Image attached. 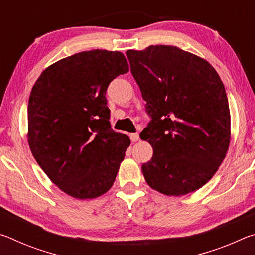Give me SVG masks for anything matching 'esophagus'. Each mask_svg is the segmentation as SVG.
<instances>
[{
	"instance_id": "34e87169",
	"label": "esophagus",
	"mask_w": 255,
	"mask_h": 255,
	"mask_svg": "<svg viewBox=\"0 0 255 255\" xmlns=\"http://www.w3.org/2000/svg\"><path fill=\"white\" fill-rule=\"evenodd\" d=\"M130 139H131V141H137L138 139H139V135H138L137 132L130 133Z\"/></svg>"
}]
</instances>
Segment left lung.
I'll use <instances>...</instances> for the list:
<instances>
[{
	"label": "left lung",
	"instance_id": "1",
	"mask_svg": "<svg viewBox=\"0 0 255 255\" xmlns=\"http://www.w3.org/2000/svg\"><path fill=\"white\" fill-rule=\"evenodd\" d=\"M130 72L150 117L140 138L154 154L141 165L150 188L183 196L213 178L231 137L227 94L215 68L174 46L127 50Z\"/></svg>",
	"mask_w": 255,
	"mask_h": 255
}]
</instances>
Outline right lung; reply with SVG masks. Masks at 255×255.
<instances>
[{"mask_svg":"<svg viewBox=\"0 0 255 255\" xmlns=\"http://www.w3.org/2000/svg\"><path fill=\"white\" fill-rule=\"evenodd\" d=\"M129 71L120 51L90 50L41 73L28 103V141L48 178L76 199L106 193L130 139L112 130L106 92Z\"/></svg>","mask_w":255,"mask_h":255,"instance_id":"1","label":"right lung"}]
</instances>
